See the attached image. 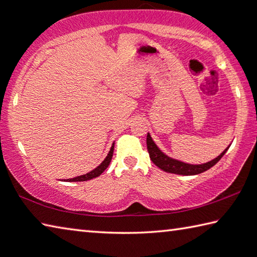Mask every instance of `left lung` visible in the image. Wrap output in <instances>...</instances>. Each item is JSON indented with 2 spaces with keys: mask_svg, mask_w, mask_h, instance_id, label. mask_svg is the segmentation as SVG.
Here are the masks:
<instances>
[{
  "mask_svg": "<svg viewBox=\"0 0 257 257\" xmlns=\"http://www.w3.org/2000/svg\"><path fill=\"white\" fill-rule=\"evenodd\" d=\"M228 148H230V146H228L220 156H217L215 159H213L209 162L202 163V165H191V163L173 159V158L167 156L165 152H162L160 150V148L156 145L155 141L152 140L150 134L148 133V135H147V149H148L151 161L154 162L158 168H160L161 170L169 173L180 174V176H195V174L209 170L210 168H212L220 161V159L225 155V152L227 151Z\"/></svg>",
  "mask_w": 257,
  "mask_h": 257,
  "instance_id": "obj_1",
  "label": "left lung"
}]
</instances>
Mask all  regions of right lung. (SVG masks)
Masks as SVG:
<instances>
[{
	"label": "right lung",
	"mask_w": 257,
	"mask_h": 257,
	"mask_svg": "<svg viewBox=\"0 0 257 257\" xmlns=\"http://www.w3.org/2000/svg\"><path fill=\"white\" fill-rule=\"evenodd\" d=\"M113 147H114V143L112 144L110 150H109L107 157L103 159V161L100 163L99 166H98L97 168H95L94 170H91L90 172L86 173V174H83V176H78V177H75V178H72V179H65L63 180V181H67V182H80V181H88V180H91L94 178H97L99 177L100 174L106 170V169L108 168L109 163H110L111 161V158H112V154H113Z\"/></svg>",
	"instance_id": "add662e5"
}]
</instances>
